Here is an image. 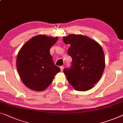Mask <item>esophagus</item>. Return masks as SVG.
<instances>
[{"mask_svg":"<svg viewBox=\"0 0 123 123\" xmlns=\"http://www.w3.org/2000/svg\"><path fill=\"white\" fill-rule=\"evenodd\" d=\"M64 66H60V70H61V71H63V69H64Z\"/></svg>","mask_w":123,"mask_h":123,"instance_id":"1","label":"esophagus"}]
</instances>
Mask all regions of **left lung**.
<instances>
[{
	"label": "left lung",
	"mask_w": 123,
	"mask_h": 123,
	"mask_svg": "<svg viewBox=\"0 0 123 123\" xmlns=\"http://www.w3.org/2000/svg\"><path fill=\"white\" fill-rule=\"evenodd\" d=\"M65 44H70L68 54L72 58L71 67L63 72L68 82L78 91H86L93 87L102 75L105 57L102 48L88 37L70 34L63 37Z\"/></svg>",
	"instance_id": "8db88e82"
}]
</instances>
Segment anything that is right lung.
Returning <instances> with one entry per match:
<instances>
[{"instance_id": "1", "label": "right lung", "mask_w": 123, "mask_h": 123, "mask_svg": "<svg viewBox=\"0 0 123 123\" xmlns=\"http://www.w3.org/2000/svg\"><path fill=\"white\" fill-rule=\"evenodd\" d=\"M58 38L39 35L28 41L19 51L17 68L23 83L31 90L42 91L52 82L60 69L55 65L50 49Z\"/></svg>"}]
</instances>
